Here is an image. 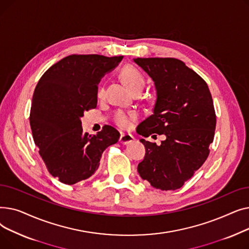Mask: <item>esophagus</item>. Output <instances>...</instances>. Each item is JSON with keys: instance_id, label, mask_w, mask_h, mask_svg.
Wrapping results in <instances>:
<instances>
[{"instance_id": "1", "label": "esophagus", "mask_w": 249, "mask_h": 249, "mask_svg": "<svg viewBox=\"0 0 249 249\" xmlns=\"http://www.w3.org/2000/svg\"><path fill=\"white\" fill-rule=\"evenodd\" d=\"M134 140H135V138H134L133 135H131V134H125V133L121 134L120 139H119L120 143H122V144H124V145L130 144V143H132Z\"/></svg>"}]
</instances>
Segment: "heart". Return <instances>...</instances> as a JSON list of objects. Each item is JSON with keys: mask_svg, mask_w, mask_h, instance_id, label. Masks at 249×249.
Returning <instances> with one entry per match:
<instances>
[{"mask_svg": "<svg viewBox=\"0 0 249 249\" xmlns=\"http://www.w3.org/2000/svg\"><path fill=\"white\" fill-rule=\"evenodd\" d=\"M120 76L124 84L131 89L133 93L136 91H142L143 88H144L145 81L143 77L142 73L132 65H125L124 68L120 71ZM106 94L105 90V87L101 86L98 89V97L103 98ZM137 116L133 112H125L122 110L117 111L114 114L113 120L115 124L122 129H129L132 125V122L136 119Z\"/></svg>", "mask_w": 249, "mask_h": 249, "instance_id": "1", "label": "heart"}]
</instances>
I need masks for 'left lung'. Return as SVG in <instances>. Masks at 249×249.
I'll list each match as a JSON object with an SVG mask.
<instances>
[{
  "label": "left lung",
  "mask_w": 249,
  "mask_h": 249,
  "mask_svg": "<svg viewBox=\"0 0 249 249\" xmlns=\"http://www.w3.org/2000/svg\"><path fill=\"white\" fill-rule=\"evenodd\" d=\"M156 89L153 114L140 123L138 133L165 135L159 146L140 139L145 156L137 167L140 177L162 191L184 186L206 161L216 128V113L207 83L179 59L135 58ZM156 136V135H153Z\"/></svg>",
  "instance_id": "8db88e82"
}]
</instances>
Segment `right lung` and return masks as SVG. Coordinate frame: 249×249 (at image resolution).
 <instances>
[{
	"instance_id": "add662e5",
	"label": "right lung",
	"mask_w": 249,
	"mask_h": 249,
	"mask_svg": "<svg viewBox=\"0 0 249 249\" xmlns=\"http://www.w3.org/2000/svg\"><path fill=\"white\" fill-rule=\"evenodd\" d=\"M122 59L71 54L50 67L35 88L29 117L33 139L49 174L65 185L93 176L104 150L119 140L109 125L97 135L84 133L81 118L97 107L101 77Z\"/></svg>"
}]
</instances>
